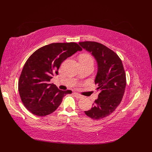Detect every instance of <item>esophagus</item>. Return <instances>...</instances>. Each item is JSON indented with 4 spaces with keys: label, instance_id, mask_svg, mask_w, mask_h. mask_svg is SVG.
Here are the masks:
<instances>
[{
    "label": "esophagus",
    "instance_id": "34e87169",
    "mask_svg": "<svg viewBox=\"0 0 152 152\" xmlns=\"http://www.w3.org/2000/svg\"><path fill=\"white\" fill-rule=\"evenodd\" d=\"M74 95H75V97H77V98H78V99H81V98H82V95H80V94H79L78 93L75 92V93H74Z\"/></svg>",
    "mask_w": 152,
    "mask_h": 152
}]
</instances>
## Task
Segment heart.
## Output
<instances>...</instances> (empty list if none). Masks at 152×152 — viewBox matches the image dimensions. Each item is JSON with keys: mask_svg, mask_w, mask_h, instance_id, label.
Wrapping results in <instances>:
<instances>
[{"mask_svg": "<svg viewBox=\"0 0 152 152\" xmlns=\"http://www.w3.org/2000/svg\"><path fill=\"white\" fill-rule=\"evenodd\" d=\"M79 61L80 62H87V63H93V59L91 55L89 54H83L79 57Z\"/></svg>", "mask_w": 152, "mask_h": 152, "instance_id": "heart-1", "label": "heart"}]
</instances>
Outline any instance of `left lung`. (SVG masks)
Instances as JSON below:
<instances>
[{
	"instance_id": "1",
	"label": "left lung",
	"mask_w": 152,
	"mask_h": 152,
	"mask_svg": "<svg viewBox=\"0 0 152 152\" xmlns=\"http://www.w3.org/2000/svg\"><path fill=\"white\" fill-rule=\"evenodd\" d=\"M83 49L91 53L97 63L95 84L100 91L91 110L85 114L94 119H100L112 113L121 103L126 85V74L121 60L109 48L92 41L79 42Z\"/></svg>"
}]
</instances>
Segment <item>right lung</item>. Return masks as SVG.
I'll return each mask as SVG.
<instances>
[{
  "instance_id": "add662e5",
  "label": "right lung",
  "mask_w": 152,
  "mask_h": 152,
  "mask_svg": "<svg viewBox=\"0 0 152 152\" xmlns=\"http://www.w3.org/2000/svg\"><path fill=\"white\" fill-rule=\"evenodd\" d=\"M82 48L75 42L52 43L39 48L23 66L18 91L23 105L33 114L44 116L55 111L70 90L61 91L50 80L61 63Z\"/></svg>"
}]
</instances>
